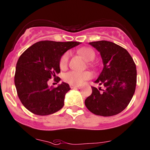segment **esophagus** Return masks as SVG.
Returning a JSON list of instances; mask_svg holds the SVG:
<instances>
[{
  "mask_svg": "<svg viewBox=\"0 0 150 150\" xmlns=\"http://www.w3.org/2000/svg\"><path fill=\"white\" fill-rule=\"evenodd\" d=\"M70 88H79V85H74V84H70Z\"/></svg>",
  "mask_w": 150,
  "mask_h": 150,
  "instance_id": "1",
  "label": "esophagus"
}]
</instances>
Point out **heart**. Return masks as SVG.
Returning <instances> with one entry per match:
<instances>
[{"label":"heart","mask_w":150,"mask_h":150,"mask_svg":"<svg viewBox=\"0 0 150 150\" xmlns=\"http://www.w3.org/2000/svg\"><path fill=\"white\" fill-rule=\"evenodd\" d=\"M78 53L83 57V59L87 62H91L95 59V52L93 50L88 47H83L78 50ZM70 56V52H66L62 55L59 59V66L62 69L65 68L68 63L69 58ZM91 77V74L89 72H79L76 71H70L66 72L64 75V80L70 84L79 85L84 80L89 79Z\"/></svg>","instance_id":"1"}]
</instances>
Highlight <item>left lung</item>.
I'll return each mask as SVG.
<instances>
[{
  "label": "left lung",
  "instance_id": "left-lung-1",
  "mask_svg": "<svg viewBox=\"0 0 150 150\" xmlns=\"http://www.w3.org/2000/svg\"><path fill=\"white\" fill-rule=\"evenodd\" d=\"M100 53L103 67L96 83L103 85L100 91L92 87V94L85 100L91 112L98 116H111L124 111L132 100L137 84L136 64L129 53L108 41L89 42Z\"/></svg>",
  "mask_w": 150,
  "mask_h": 150
}]
</instances>
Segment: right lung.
Listing matches in <instances>:
<instances>
[{"label": "right lung", "mask_w": 150, "mask_h": 150, "mask_svg": "<svg viewBox=\"0 0 150 150\" xmlns=\"http://www.w3.org/2000/svg\"><path fill=\"white\" fill-rule=\"evenodd\" d=\"M78 42L41 41L22 54L16 67L14 83L23 106L39 116L52 114L64 105L65 94L70 90L62 82L57 88H50L47 82L60 72L59 59ZM58 82L60 78H58Z\"/></svg>", "instance_id": "add662e5"}]
</instances>
